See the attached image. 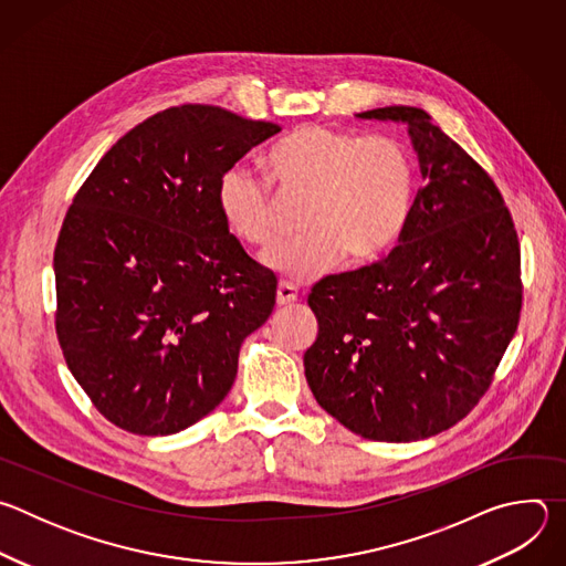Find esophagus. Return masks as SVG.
Masks as SVG:
<instances>
[{
    "instance_id": "1",
    "label": "esophagus",
    "mask_w": 566,
    "mask_h": 566,
    "mask_svg": "<svg viewBox=\"0 0 566 566\" xmlns=\"http://www.w3.org/2000/svg\"><path fill=\"white\" fill-rule=\"evenodd\" d=\"M295 300H297V289L291 282H280L277 284V304L286 306V304H291Z\"/></svg>"
}]
</instances>
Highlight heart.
Instances as JSON below:
<instances>
[{
	"mask_svg": "<svg viewBox=\"0 0 566 566\" xmlns=\"http://www.w3.org/2000/svg\"><path fill=\"white\" fill-rule=\"evenodd\" d=\"M269 179L230 166L217 181V206L230 232L251 247L277 234L280 200L304 201L300 230L264 253L269 271L308 282L343 258L367 264L385 255L406 230L415 203V164L391 136H360L306 123L266 156Z\"/></svg>",
	"mask_w": 566,
	"mask_h": 566,
	"instance_id": "b5f03b06",
	"label": "heart"
}]
</instances>
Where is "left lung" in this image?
I'll return each instance as SVG.
<instances>
[{"label": "left lung", "mask_w": 566, "mask_h": 566, "mask_svg": "<svg viewBox=\"0 0 566 566\" xmlns=\"http://www.w3.org/2000/svg\"><path fill=\"white\" fill-rule=\"evenodd\" d=\"M360 118L406 123L423 188L398 247L319 280L304 374L347 430L387 443L434 437L489 391L522 311L520 241L491 175L417 107Z\"/></svg>", "instance_id": "1"}]
</instances>
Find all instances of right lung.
Instances as JSON below:
<instances>
[{"label":"right lung","instance_id":"right-lung-1","mask_svg":"<svg viewBox=\"0 0 566 566\" xmlns=\"http://www.w3.org/2000/svg\"><path fill=\"white\" fill-rule=\"evenodd\" d=\"M277 125L179 105L129 129L80 186L53 253L55 334L94 408L143 437L212 412L277 280L230 234L219 175Z\"/></svg>","mask_w":566,"mask_h":566}]
</instances>
